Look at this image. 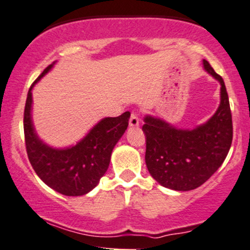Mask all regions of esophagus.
<instances>
[{
	"mask_svg": "<svg viewBox=\"0 0 250 250\" xmlns=\"http://www.w3.org/2000/svg\"><path fill=\"white\" fill-rule=\"evenodd\" d=\"M139 122H140V118H139V115L136 112H132L129 118V125L132 128H135L139 125Z\"/></svg>",
	"mask_w": 250,
	"mask_h": 250,
	"instance_id": "1",
	"label": "esophagus"
}]
</instances>
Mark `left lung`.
I'll return each mask as SVG.
<instances>
[{"mask_svg": "<svg viewBox=\"0 0 250 250\" xmlns=\"http://www.w3.org/2000/svg\"><path fill=\"white\" fill-rule=\"evenodd\" d=\"M205 70L220 83V104L207 122L181 129L163 118L146 115L145 162L163 187L187 191L204 185L227 158L232 143V118L224 80L206 60Z\"/></svg>", "mask_w": 250, "mask_h": 250, "instance_id": "1", "label": "left lung"}]
</instances>
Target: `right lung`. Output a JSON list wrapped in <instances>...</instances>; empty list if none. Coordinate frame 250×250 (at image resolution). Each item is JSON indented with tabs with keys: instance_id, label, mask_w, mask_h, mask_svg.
<instances>
[{
	"instance_id": "1",
	"label": "right lung",
	"mask_w": 250,
	"mask_h": 250,
	"mask_svg": "<svg viewBox=\"0 0 250 250\" xmlns=\"http://www.w3.org/2000/svg\"><path fill=\"white\" fill-rule=\"evenodd\" d=\"M54 64L44 69L27 93L23 112L26 151L36 173L46 186L63 195H85L106 172L112 149L128 127L130 112L102 118L75 145L64 148L49 146L39 138L33 125L32 90Z\"/></svg>"
}]
</instances>
